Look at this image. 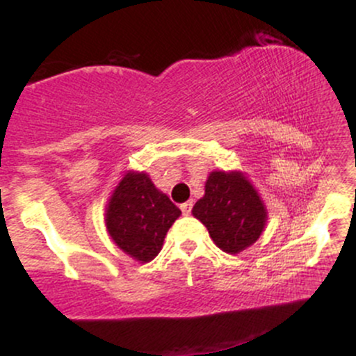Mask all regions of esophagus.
Returning <instances> with one entry per match:
<instances>
[{"label":"esophagus","mask_w":356,"mask_h":356,"mask_svg":"<svg viewBox=\"0 0 356 356\" xmlns=\"http://www.w3.org/2000/svg\"><path fill=\"white\" fill-rule=\"evenodd\" d=\"M181 211H182V214H184V216H189V214H191V211H192V201L181 204Z\"/></svg>","instance_id":"esophagus-1"}]
</instances>
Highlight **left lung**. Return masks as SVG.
Segmentation results:
<instances>
[{
  "mask_svg": "<svg viewBox=\"0 0 356 356\" xmlns=\"http://www.w3.org/2000/svg\"><path fill=\"white\" fill-rule=\"evenodd\" d=\"M192 216L207 227L216 246L238 254L263 234L268 209L241 170H212L206 192L192 207Z\"/></svg>",
  "mask_w": 356,
  "mask_h": 356,
  "instance_id": "1",
  "label": "left lung"
}]
</instances>
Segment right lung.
<instances>
[{
    "label": "right lung",
    "mask_w": 356,
    "mask_h": 356,
    "mask_svg": "<svg viewBox=\"0 0 356 356\" xmlns=\"http://www.w3.org/2000/svg\"><path fill=\"white\" fill-rule=\"evenodd\" d=\"M181 209L145 172L127 170L105 207L108 236L125 254L149 263L161 252Z\"/></svg>",
    "instance_id": "right-lung-1"
}]
</instances>
